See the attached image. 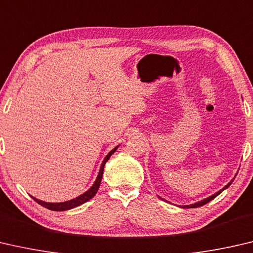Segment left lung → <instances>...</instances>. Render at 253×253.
I'll list each match as a JSON object with an SVG mask.
<instances>
[{
  "label": "left lung",
  "mask_w": 253,
  "mask_h": 253,
  "mask_svg": "<svg viewBox=\"0 0 253 253\" xmlns=\"http://www.w3.org/2000/svg\"><path fill=\"white\" fill-rule=\"evenodd\" d=\"M234 179H232L229 184L227 185H225L224 187H223L221 190H218L217 193H215V194H213L212 196H210V197H206L205 200H203V201H201V202H197V203H195V204H190V205H184L183 208H186V209H195V208H200V206H203V205H205V204H208L209 202H211L212 200H214L215 197H216L217 195H220V194L223 192V190L224 189H226L227 187H229V186L232 184V181H233ZM161 198V197H160ZM161 200H163V198H161Z\"/></svg>",
  "instance_id": "8db88e82"
}]
</instances>
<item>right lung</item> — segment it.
<instances>
[{
    "instance_id": "right-lung-1",
    "label": "right lung",
    "mask_w": 253,
    "mask_h": 253,
    "mask_svg": "<svg viewBox=\"0 0 253 253\" xmlns=\"http://www.w3.org/2000/svg\"><path fill=\"white\" fill-rule=\"evenodd\" d=\"M119 147V146H118ZM118 147H115L113 150H111L107 156L103 160V163L101 165V168H99V171H98V175L96 177V180H95V183L93 184L92 187H90L87 192H85L84 194H82L76 198H73V200L67 201V202H63V203H47V202H43V201H40V200H37L33 196H31L33 200H35L38 204H40L41 206H43V208L48 209V210H51V211H67V210H72L74 208H77V206H80L82 204H84L87 201H89L90 198H93L95 195H96L97 190L99 188V185H101V180H102V176H103V171H104V166L106 164V161L110 159V157L114 154L115 150H117Z\"/></svg>"
}]
</instances>
